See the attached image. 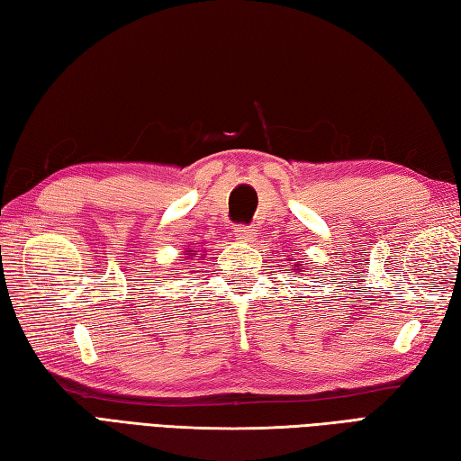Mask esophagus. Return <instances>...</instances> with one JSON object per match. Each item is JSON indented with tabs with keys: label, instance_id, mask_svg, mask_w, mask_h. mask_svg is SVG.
I'll use <instances>...</instances> for the list:
<instances>
[{
	"label": "esophagus",
	"instance_id": "obj_1",
	"mask_svg": "<svg viewBox=\"0 0 461 461\" xmlns=\"http://www.w3.org/2000/svg\"><path fill=\"white\" fill-rule=\"evenodd\" d=\"M255 234H257L255 227H249V224H239V227L234 229V237L242 242H250L252 239H255Z\"/></svg>",
	"mask_w": 461,
	"mask_h": 461
}]
</instances>
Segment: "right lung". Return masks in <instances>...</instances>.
<instances>
[{
  "label": "right lung",
  "instance_id": "1",
  "mask_svg": "<svg viewBox=\"0 0 461 461\" xmlns=\"http://www.w3.org/2000/svg\"><path fill=\"white\" fill-rule=\"evenodd\" d=\"M189 255H194V250H189Z\"/></svg>",
  "mask_w": 461,
  "mask_h": 461
}]
</instances>
